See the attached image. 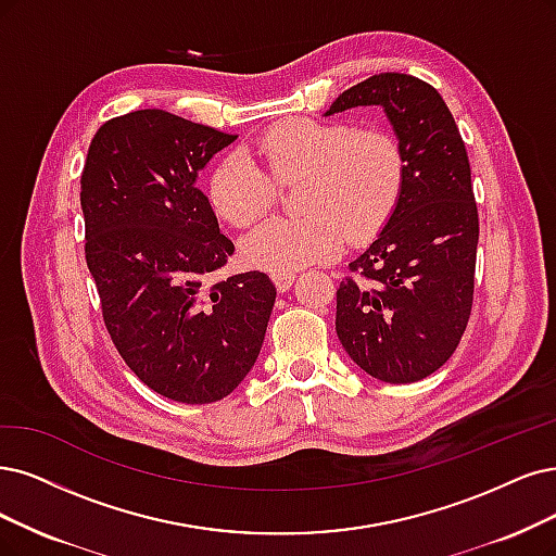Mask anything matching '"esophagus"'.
<instances>
[{
  "label": "esophagus",
  "mask_w": 556,
  "mask_h": 556,
  "mask_svg": "<svg viewBox=\"0 0 556 556\" xmlns=\"http://www.w3.org/2000/svg\"><path fill=\"white\" fill-rule=\"evenodd\" d=\"M270 277H273V283L277 286L279 293L289 291L291 286H293V281H295V273H273Z\"/></svg>",
  "instance_id": "1"
}]
</instances>
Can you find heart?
Instances as JSON below:
<instances>
[{"mask_svg":"<svg viewBox=\"0 0 556 556\" xmlns=\"http://www.w3.org/2000/svg\"><path fill=\"white\" fill-rule=\"evenodd\" d=\"M261 172L244 153L224 155L211 176V203L236 226H250L273 208L277 182L304 176L300 219L273 217L244 238V261L273 273H293L332 258L348 238L378 231L403 190L405 155L384 128L345 121L286 118L254 139Z\"/></svg>","mask_w":556,"mask_h":556,"instance_id":"obj_1","label":"heart"}]
</instances>
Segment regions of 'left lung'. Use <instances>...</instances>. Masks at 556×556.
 <instances>
[{
  "instance_id": "1",
  "label": "left lung",
  "mask_w": 556,
  "mask_h": 556,
  "mask_svg": "<svg viewBox=\"0 0 556 556\" xmlns=\"http://www.w3.org/2000/svg\"><path fill=\"white\" fill-rule=\"evenodd\" d=\"M384 110L405 155V180L378 238L337 291V334L368 376L405 384L454 355L471 314L479 213L463 137L428 81L380 73L343 91L325 116Z\"/></svg>"
}]
</instances>
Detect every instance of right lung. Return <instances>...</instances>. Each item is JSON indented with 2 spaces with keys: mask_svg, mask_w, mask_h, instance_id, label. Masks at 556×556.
<instances>
[{
  "mask_svg": "<svg viewBox=\"0 0 556 556\" xmlns=\"http://www.w3.org/2000/svg\"><path fill=\"white\" fill-rule=\"evenodd\" d=\"M233 141L137 110L102 123L79 180L87 265L116 351L153 392L188 405L222 401L252 371L277 298L258 270L208 279L233 242L197 178Z\"/></svg>",
  "mask_w": 556,
  "mask_h": 556,
  "instance_id": "1",
  "label": "right lung"
}]
</instances>
